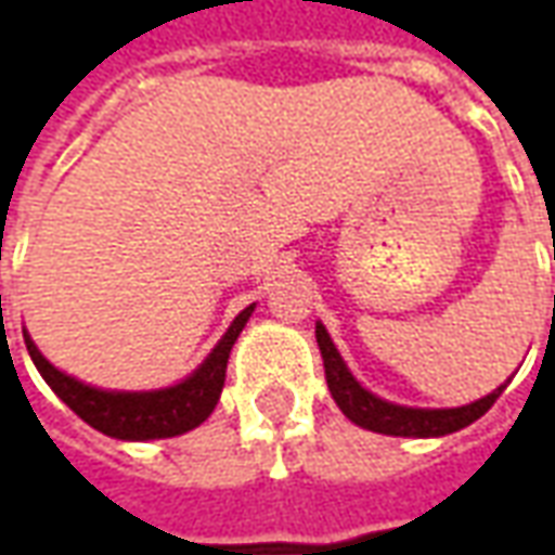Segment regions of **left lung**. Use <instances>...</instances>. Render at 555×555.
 Here are the masks:
<instances>
[{"instance_id": "8db88e82", "label": "left lung", "mask_w": 555, "mask_h": 555, "mask_svg": "<svg viewBox=\"0 0 555 555\" xmlns=\"http://www.w3.org/2000/svg\"><path fill=\"white\" fill-rule=\"evenodd\" d=\"M314 338H318V348L324 357V372H326V386L336 398L338 410L365 430L374 434H389V437H446L454 430L473 425L476 418H481L493 408V401L502 396L505 384L496 386L490 396L478 398L473 404L464 408H404V404H392L384 401L374 392H369L365 386L350 374V369L341 360V353L333 345V338L326 333V326L318 321L314 324Z\"/></svg>"}]
</instances>
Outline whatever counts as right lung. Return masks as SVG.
Wrapping results in <instances>:
<instances>
[{
	"mask_svg": "<svg viewBox=\"0 0 555 555\" xmlns=\"http://www.w3.org/2000/svg\"><path fill=\"white\" fill-rule=\"evenodd\" d=\"M253 312L255 302L231 321L225 336L217 341V348L207 353L205 362L190 377H183L181 384L166 386V389H147V392H118V389L82 384L77 377L59 372L38 350L26 330H23V338H26V350L47 386L82 422H89L91 428L101 430L106 437H115V440H166V437H178V434L198 428L214 413L222 384H225L229 353Z\"/></svg>",
	"mask_w": 555,
	"mask_h": 555,
	"instance_id": "1",
	"label": "right lung"
}]
</instances>
